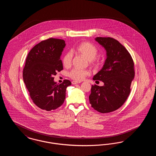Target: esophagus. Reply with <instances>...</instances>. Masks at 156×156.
<instances>
[{
    "mask_svg": "<svg viewBox=\"0 0 156 156\" xmlns=\"http://www.w3.org/2000/svg\"><path fill=\"white\" fill-rule=\"evenodd\" d=\"M80 82H81L75 81H73L72 82V84H73V85H75V84L79 83H80Z\"/></svg>",
    "mask_w": 156,
    "mask_h": 156,
    "instance_id": "esophagus-1",
    "label": "esophagus"
}]
</instances>
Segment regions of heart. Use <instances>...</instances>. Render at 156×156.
<instances>
[{
    "label": "heart",
    "instance_id": "heart-1",
    "mask_svg": "<svg viewBox=\"0 0 156 156\" xmlns=\"http://www.w3.org/2000/svg\"><path fill=\"white\" fill-rule=\"evenodd\" d=\"M75 52L84 57L90 61L91 65L94 67H98L101 64V61L96 58L98 53V50L94 45L88 43L83 42L78 45L75 49ZM73 55L71 52H67L63 56L62 62L64 67H69L71 65ZM89 71L87 70H80L76 68L72 69L68 74L69 76L75 81H81L86 76L89 75Z\"/></svg>",
    "mask_w": 156,
    "mask_h": 156
}]
</instances>
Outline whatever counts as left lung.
<instances>
[{
  "label": "left lung",
  "mask_w": 156,
  "mask_h": 156,
  "mask_svg": "<svg viewBox=\"0 0 156 156\" xmlns=\"http://www.w3.org/2000/svg\"><path fill=\"white\" fill-rule=\"evenodd\" d=\"M95 40L105 49L106 59L93 80L104 85H92L89 103L99 112L109 113L121 107L130 94L134 77L133 60L118 40L111 37H97Z\"/></svg>",
  "instance_id": "1"
}]
</instances>
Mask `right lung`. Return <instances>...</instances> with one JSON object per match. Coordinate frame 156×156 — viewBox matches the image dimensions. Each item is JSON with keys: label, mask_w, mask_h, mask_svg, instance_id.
<instances>
[{"label": "right lung", "mask_w": 156, "mask_h": 156, "mask_svg": "<svg viewBox=\"0 0 156 156\" xmlns=\"http://www.w3.org/2000/svg\"><path fill=\"white\" fill-rule=\"evenodd\" d=\"M65 41L50 38L36 45L28 54L23 71V81L35 105L47 111L59 108L66 99L67 87L71 82L54 81V75L63 69L60 59Z\"/></svg>", "instance_id": "add662e5"}]
</instances>
